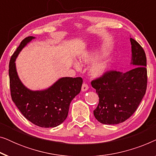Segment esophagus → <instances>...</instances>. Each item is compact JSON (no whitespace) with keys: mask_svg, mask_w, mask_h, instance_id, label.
I'll use <instances>...</instances> for the list:
<instances>
[{"mask_svg":"<svg viewBox=\"0 0 156 156\" xmlns=\"http://www.w3.org/2000/svg\"><path fill=\"white\" fill-rule=\"evenodd\" d=\"M89 89V86L87 85V84H85V83H83L82 86V91H86L88 90Z\"/></svg>","mask_w":156,"mask_h":156,"instance_id":"obj_1","label":"esophagus"}]
</instances>
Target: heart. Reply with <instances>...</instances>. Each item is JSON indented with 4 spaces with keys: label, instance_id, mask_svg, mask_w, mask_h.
<instances>
[{
    "label": "heart",
    "instance_id": "1",
    "mask_svg": "<svg viewBox=\"0 0 156 156\" xmlns=\"http://www.w3.org/2000/svg\"><path fill=\"white\" fill-rule=\"evenodd\" d=\"M98 54H91L84 55L82 58V62L84 63H89L94 62L98 58ZM74 67L76 69H79V66L76 64H74ZM108 63L106 60H100L95 62L91 66L90 69V74L94 77H99L106 73L108 69Z\"/></svg>",
    "mask_w": 156,
    "mask_h": 156
}]
</instances>
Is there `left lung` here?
I'll return each instance as SVG.
<instances>
[{
	"mask_svg": "<svg viewBox=\"0 0 156 156\" xmlns=\"http://www.w3.org/2000/svg\"><path fill=\"white\" fill-rule=\"evenodd\" d=\"M131 65L126 72L108 71L91 81L99 98L94 111L98 121L103 124H119L130 118L137 109L147 88L146 56L144 50L133 38Z\"/></svg>",
	"mask_w": 156,
	"mask_h": 156,
	"instance_id": "1",
	"label": "left lung"
}]
</instances>
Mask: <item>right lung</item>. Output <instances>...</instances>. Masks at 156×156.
<instances>
[{"label": "right lung", "mask_w": 156, "mask_h": 156, "mask_svg": "<svg viewBox=\"0 0 156 156\" xmlns=\"http://www.w3.org/2000/svg\"><path fill=\"white\" fill-rule=\"evenodd\" d=\"M33 39L35 37H25L10 58V95L27 120L40 127H56L67 119L70 103L80 92L83 80L81 77H62L48 89L41 91H33L25 87L18 77L15 62L22 49Z\"/></svg>", "instance_id": "1"}]
</instances>
